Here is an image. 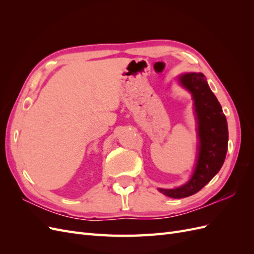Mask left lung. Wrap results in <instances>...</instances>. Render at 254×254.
Returning a JSON list of instances; mask_svg holds the SVG:
<instances>
[{"label": "left lung", "mask_w": 254, "mask_h": 254, "mask_svg": "<svg viewBox=\"0 0 254 254\" xmlns=\"http://www.w3.org/2000/svg\"><path fill=\"white\" fill-rule=\"evenodd\" d=\"M182 86L190 92L197 120L198 156L190 179L182 187L161 193L172 198H184L196 194L216 175L225 162L228 150V124L221 106L201 73L179 76Z\"/></svg>", "instance_id": "1"}]
</instances>
